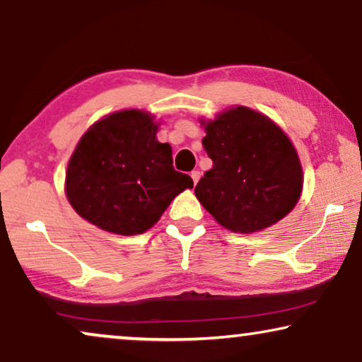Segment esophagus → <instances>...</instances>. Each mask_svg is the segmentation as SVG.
Segmentation results:
<instances>
[{"label": "esophagus", "mask_w": 362, "mask_h": 362, "mask_svg": "<svg viewBox=\"0 0 362 362\" xmlns=\"http://www.w3.org/2000/svg\"><path fill=\"white\" fill-rule=\"evenodd\" d=\"M191 177H192V181H194V185H196V182L199 181L201 173H199V171H192V173H191Z\"/></svg>", "instance_id": "obj_1"}]
</instances>
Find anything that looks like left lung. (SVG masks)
I'll return each instance as SVG.
<instances>
[{
  "mask_svg": "<svg viewBox=\"0 0 362 362\" xmlns=\"http://www.w3.org/2000/svg\"><path fill=\"white\" fill-rule=\"evenodd\" d=\"M202 146L212 168L194 194L222 227L252 234L276 224L303 189V170L293 143L274 120L249 107H230L201 120Z\"/></svg>",
  "mask_w": 362,
  "mask_h": 362,
  "instance_id": "1",
  "label": "left lung"
}]
</instances>
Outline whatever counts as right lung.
I'll return each instance as SVG.
<instances>
[{"label":"right lung","mask_w":362,"mask_h":362,"mask_svg":"<svg viewBox=\"0 0 362 362\" xmlns=\"http://www.w3.org/2000/svg\"><path fill=\"white\" fill-rule=\"evenodd\" d=\"M160 123L130 108L100 118L83 133L69 160L66 196L74 211L98 229L136 235L160 221L192 180L173 168Z\"/></svg>","instance_id":"obj_1"}]
</instances>
